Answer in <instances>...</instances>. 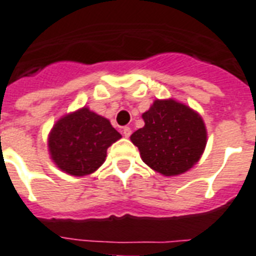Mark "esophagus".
<instances>
[{
	"label": "esophagus",
	"instance_id": "34e87169",
	"mask_svg": "<svg viewBox=\"0 0 256 256\" xmlns=\"http://www.w3.org/2000/svg\"><path fill=\"white\" fill-rule=\"evenodd\" d=\"M122 132H123L124 137H130V133H132V130H130V126H124L123 130H122Z\"/></svg>",
	"mask_w": 256,
	"mask_h": 256
}]
</instances>
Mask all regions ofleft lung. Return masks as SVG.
Here are the masks:
<instances>
[{
	"label": "left lung",
	"mask_w": 256,
	"mask_h": 256,
	"mask_svg": "<svg viewBox=\"0 0 256 256\" xmlns=\"http://www.w3.org/2000/svg\"><path fill=\"white\" fill-rule=\"evenodd\" d=\"M145 126L130 136L142 161L166 176L186 172L202 157L206 130L202 116L174 99L154 100L142 114Z\"/></svg>",
	"instance_id": "left-lung-1"
}]
</instances>
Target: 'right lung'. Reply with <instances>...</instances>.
I'll use <instances>...</instances> for the list:
<instances>
[{
    "label": "right lung",
    "instance_id": "1",
    "mask_svg": "<svg viewBox=\"0 0 256 256\" xmlns=\"http://www.w3.org/2000/svg\"><path fill=\"white\" fill-rule=\"evenodd\" d=\"M122 138L110 120L88 107L62 116L48 137L50 158L66 174L84 176L102 166L107 149Z\"/></svg>",
    "mask_w": 256,
    "mask_h": 256
}]
</instances>
